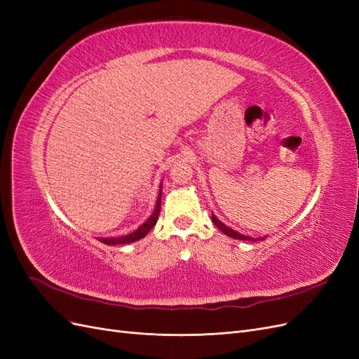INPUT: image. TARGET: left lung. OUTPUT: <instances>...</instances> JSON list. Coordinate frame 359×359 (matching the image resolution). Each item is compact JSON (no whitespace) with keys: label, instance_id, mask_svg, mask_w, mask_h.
Masks as SVG:
<instances>
[{"label":"left lung","instance_id":"left-lung-1","mask_svg":"<svg viewBox=\"0 0 359 359\" xmlns=\"http://www.w3.org/2000/svg\"><path fill=\"white\" fill-rule=\"evenodd\" d=\"M212 223H214L217 227H219V229H220L224 235L233 238V240H244V241H260V240H265V238H259V240H256V238L247 236V235H243V233H238L236 231L231 229V227H227L226 224H223L219 219H217V217H215L214 214H212Z\"/></svg>","mask_w":359,"mask_h":359}]
</instances>
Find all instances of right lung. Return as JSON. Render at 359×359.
Returning <instances> with one entry per match:
<instances>
[{
  "instance_id": "obj_1",
  "label": "right lung",
  "mask_w": 359,
  "mask_h": 359,
  "mask_svg": "<svg viewBox=\"0 0 359 359\" xmlns=\"http://www.w3.org/2000/svg\"><path fill=\"white\" fill-rule=\"evenodd\" d=\"M160 203H161V190L158 193V199H157V205H156V210L153 212V215L149 217V219L139 227L137 231H135L133 233L126 235V236H118V238H100V241L106 245H118V244H128V243H135L137 240H142V238L153 229L156 226L157 220H158V214H160Z\"/></svg>"
}]
</instances>
